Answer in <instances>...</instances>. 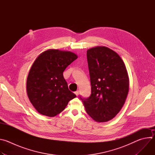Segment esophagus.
Segmentation results:
<instances>
[{
    "mask_svg": "<svg viewBox=\"0 0 155 155\" xmlns=\"http://www.w3.org/2000/svg\"><path fill=\"white\" fill-rule=\"evenodd\" d=\"M75 94H76V96H78V94H79V91H78V90L76 91L75 92Z\"/></svg>",
    "mask_w": 155,
    "mask_h": 155,
    "instance_id": "1",
    "label": "esophagus"
}]
</instances>
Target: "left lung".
I'll return each mask as SVG.
<instances>
[{
	"label": "left lung",
	"mask_w": 155,
	"mask_h": 155,
	"mask_svg": "<svg viewBox=\"0 0 155 155\" xmlns=\"http://www.w3.org/2000/svg\"><path fill=\"white\" fill-rule=\"evenodd\" d=\"M91 85L87 98L80 96L87 114L97 122L113 119L123 107L129 91V77L120 56L105 47L87 50Z\"/></svg>",
	"instance_id": "1"
}]
</instances>
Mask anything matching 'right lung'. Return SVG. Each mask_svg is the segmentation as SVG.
<instances>
[{"mask_svg": "<svg viewBox=\"0 0 155 155\" xmlns=\"http://www.w3.org/2000/svg\"><path fill=\"white\" fill-rule=\"evenodd\" d=\"M77 58L72 52L59 50H47L37 58L28 76L26 90L39 114L54 117L76 97L69 90L63 72Z\"/></svg>", "mask_w": 155, "mask_h": 155, "instance_id": "add662e5", "label": "right lung"}]
</instances>
